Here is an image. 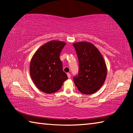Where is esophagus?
<instances>
[{
	"instance_id": "obj_1",
	"label": "esophagus",
	"mask_w": 133,
	"mask_h": 133,
	"mask_svg": "<svg viewBox=\"0 0 133 133\" xmlns=\"http://www.w3.org/2000/svg\"><path fill=\"white\" fill-rule=\"evenodd\" d=\"M67 77H68V78H70L71 77V75L70 73H67Z\"/></svg>"
}]
</instances>
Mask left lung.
<instances>
[{
    "mask_svg": "<svg viewBox=\"0 0 133 133\" xmlns=\"http://www.w3.org/2000/svg\"><path fill=\"white\" fill-rule=\"evenodd\" d=\"M73 45L79 63L78 73L74 77V83L82 93L94 94L102 87L106 78L105 60L100 51L91 43L80 42Z\"/></svg>",
    "mask_w": 133,
    "mask_h": 133,
    "instance_id": "8db88e82",
    "label": "left lung"
}]
</instances>
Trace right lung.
I'll list each match as a JSON object with an SVG mask.
<instances>
[{"label": "right lung", "instance_id": "add662e5", "mask_svg": "<svg viewBox=\"0 0 133 133\" xmlns=\"http://www.w3.org/2000/svg\"><path fill=\"white\" fill-rule=\"evenodd\" d=\"M66 43L51 40L42 45L31 58L30 75L40 91L50 94L57 91L68 77L63 70L60 54Z\"/></svg>", "mask_w": 133, "mask_h": 133}]
</instances>
